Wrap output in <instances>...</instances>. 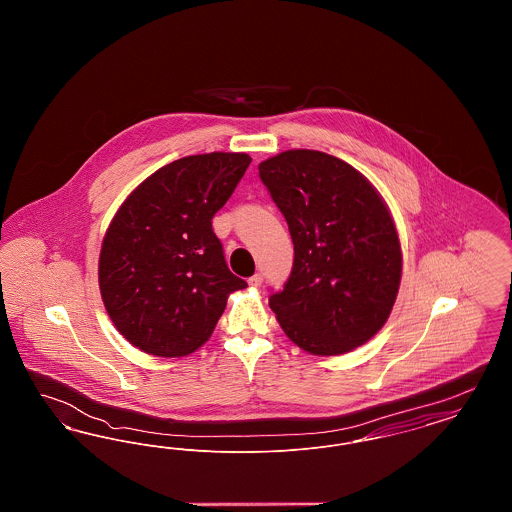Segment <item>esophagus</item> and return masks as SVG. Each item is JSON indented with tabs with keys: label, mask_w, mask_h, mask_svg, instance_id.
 Instances as JSON below:
<instances>
[{
	"label": "esophagus",
	"mask_w": 512,
	"mask_h": 512,
	"mask_svg": "<svg viewBox=\"0 0 512 512\" xmlns=\"http://www.w3.org/2000/svg\"><path fill=\"white\" fill-rule=\"evenodd\" d=\"M247 284H249L251 288H261V284H263V276H261V274H253L251 278H247Z\"/></svg>",
	"instance_id": "34e87169"
}]
</instances>
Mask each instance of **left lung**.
Returning a JSON list of instances; mask_svg holds the SVG:
<instances>
[{"label": "left lung", "instance_id": "obj_1", "mask_svg": "<svg viewBox=\"0 0 512 512\" xmlns=\"http://www.w3.org/2000/svg\"><path fill=\"white\" fill-rule=\"evenodd\" d=\"M288 222L293 267L268 305L286 336L313 355H341L390 317L401 282V245L382 195L334 155L290 149L259 165Z\"/></svg>", "mask_w": 512, "mask_h": 512}]
</instances>
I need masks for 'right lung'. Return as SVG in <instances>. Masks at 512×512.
I'll return each mask as SVG.
<instances>
[{
  "mask_svg": "<svg viewBox=\"0 0 512 512\" xmlns=\"http://www.w3.org/2000/svg\"><path fill=\"white\" fill-rule=\"evenodd\" d=\"M247 153H205L153 172L111 220L99 290L115 328L157 357H184L211 338L228 295L247 288L224 261L213 217L242 180Z\"/></svg>",
  "mask_w": 512,
  "mask_h": 512,
  "instance_id": "1",
  "label": "right lung"
}]
</instances>
